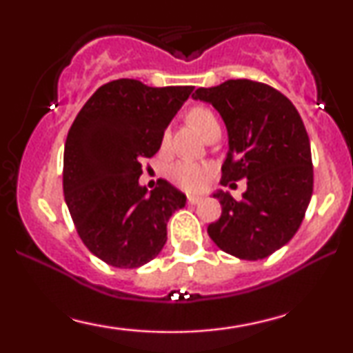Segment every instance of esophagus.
<instances>
[{
  "label": "esophagus",
  "mask_w": 353,
  "mask_h": 353,
  "mask_svg": "<svg viewBox=\"0 0 353 353\" xmlns=\"http://www.w3.org/2000/svg\"><path fill=\"white\" fill-rule=\"evenodd\" d=\"M202 199H204V197L197 196V194H190V196H188L189 204H199V202H202Z\"/></svg>",
  "instance_id": "1"
}]
</instances>
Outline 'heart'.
Segmentation results:
<instances>
[{
  "label": "heart",
  "mask_w": 353,
  "mask_h": 353,
  "mask_svg": "<svg viewBox=\"0 0 353 353\" xmlns=\"http://www.w3.org/2000/svg\"><path fill=\"white\" fill-rule=\"evenodd\" d=\"M188 121L202 137H205L214 131H221V129H219L217 117L214 116V112L210 111V109L204 106L190 109L188 112ZM169 177H171L174 184H177L182 189L196 190L202 188L204 182L208 181L209 168L204 164L182 161V163L172 165L171 171H169Z\"/></svg>",
  "instance_id": "obj_1"
}]
</instances>
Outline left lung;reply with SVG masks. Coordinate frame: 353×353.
<instances>
[{
  "mask_svg": "<svg viewBox=\"0 0 353 353\" xmlns=\"http://www.w3.org/2000/svg\"><path fill=\"white\" fill-rule=\"evenodd\" d=\"M194 99L212 104L228 129L221 184L247 181L242 201L212 194L222 205L208 234L237 259L269 257L295 236L314 190L310 141L301 114L282 92L249 79L199 88Z\"/></svg>",
  "mask_w": 353,
  "mask_h": 353,
  "instance_id": "obj_1",
  "label": "left lung"
}]
</instances>
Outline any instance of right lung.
<instances>
[{"label": "right lung", "mask_w": 353, "mask_h": 353, "mask_svg": "<svg viewBox=\"0 0 353 353\" xmlns=\"http://www.w3.org/2000/svg\"><path fill=\"white\" fill-rule=\"evenodd\" d=\"M192 89L111 81L88 99L68 132L64 201L81 241L109 265L136 269L157 257L169 219L185 205V194L168 181L149 192L139 176Z\"/></svg>", "instance_id": "1"}]
</instances>
